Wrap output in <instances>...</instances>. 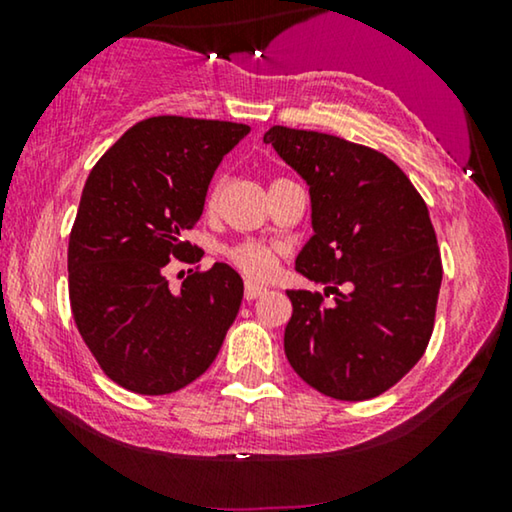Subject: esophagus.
<instances>
[{
    "instance_id": "esophagus-1",
    "label": "esophagus",
    "mask_w": 512,
    "mask_h": 512,
    "mask_svg": "<svg viewBox=\"0 0 512 512\" xmlns=\"http://www.w3.org/2000/svg\"><path fill=\"white\" fill-rule=\"evenodd\" d=\"M265 291H268V289H265V286H258V284H254V282H247V284H244V300H256V298H261Z\"/></svg>"
}]
</instances>
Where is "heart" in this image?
Returning a JSON list of instances; mask_svg holds the SVG:
<instances>
[{
	"instance_id": "1",
	"label": "heart",
	"mask_w": 512,
	"mask_h": 512,
	"mask_svg": "<svg viewBox=\"0 0 512 512\" xmlns=\"http://www.w3.org/2000/svg\"><path fill=\"white\" fill-rule=\"evenodd\" d=\"M226 184L228 179L223 177H216L214 184L209 186V193H207V207L214 209L219 205L223 191H226ZM228 261L235 265L237 270H242L244 275L254 277V279H263V277H270L272 270H275L277 265V258L272 254V249L265 247V244H258V242H240L235 244V247L228 249Z\"/></svg>"
}]
</instances>
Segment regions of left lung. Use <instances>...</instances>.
<instances>
[{
    "label": "left lung",
    "instance_id": "left-lung-1",
    "mask_svg": "<svg viewBox=\"0 0 512 512\" xmlns=\"http://www.w3.org/2000/svg\"><path fill=\"white\" fill-rule=\"evenodd\" d=\"M263 142L310 184L314 235L296 270L328 284L326 296L286 291V359L324 396H380L422 359L436 321L443 263L426 202L370 146L284 125Z\"/></svg>",
    "mask_w": 512,
    "mask_h": 512
}]
</instances>
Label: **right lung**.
<instances>
[{
	"label": "right lung",
	"mask_w": 512,
	"mask_h": 512,
	"mask_svg": "<svg viewBox=\"0 0 512 512\" xmlns=\"http://www.w3.org/2000/svg\"><path fill=\"white\" fill-rule=\"evenodd\" d=\"M249 125L151 116L132 125L90 170L69 233V303L102 373L123 389H184L219 354L242 303L226 263L188 270L172 291L165 265H195L184 240L200 221L209 181Z\"/></svg>",
	"instance_id": "add662e5"
}]
</instances>
